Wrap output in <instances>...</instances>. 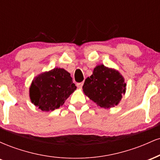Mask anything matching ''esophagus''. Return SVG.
Listing matches in <instances>:
<instances>
[{
  "mask_svg": "<svg viewBox=\"0 0 160 160\" xmlns=\"http://www.w3.org/2000/svg\"><path fill=\"white\" fill-rule=\"evenodd\" d=\"M83 82H78V84H77V86H78V87L79 88V89H81V88L82 87V86H83Z\"/></svg>",
  "mask_w": 160,
  "mask_h": 160,
  "instance_id": "obj_1",
  "label": "esophagus"
}]
</instances>
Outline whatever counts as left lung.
Returning a JSON list of instances; mask_svg holds the SVG:
<instances>
[{
    "instance_id": "1",
    "label": "left lung",
    "mask_w": 160,
    "mask_h": 160,
    "mask_svg": "<svg viewBox=\"0 0 160 160\" xmlns=\"http://www.w3.org/2000/svg\"><path fill=\"white\" fill-rule=\"evenodd\" d=\"M126 82L118 71L103 65L94 68L92 74L84 82V93L101 108L117 105L126 92Z\"/></svg>"
}]
</instances>
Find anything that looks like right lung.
Here are the masks:
<instances>
[{
    "label": "right lung",
    "instance_id": "add662e5",
    "mask_svg": "<svg viewBox=\"0 0 160 160\" xmlns=\"http://www.w3.org/2000/svg\"><path fill=\"white\" fill-rule=\"evenodd\" d=\"M77 89L72 78L63 68H54L34 79L30 87L32 102L43 111L58 109Z\"/></svg>",
    "mask_w": 160,
    "mask_h": 160
}]
</instances>
